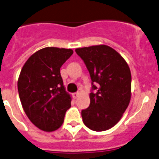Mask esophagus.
I'll return each instance as SVG.
<instances>
[{
	"instance_id": "esophagus-1",
	"label": "esophagus",
	"mask_w": 159,
	"mask_h": 159,
	"mask_svg": "<svg viewBox=\"0 0 159 159\" xmlns=\"http://www.w3.org/2000/svg\"><path fill=\"white\" fill-rule=\"evenodd\" d=\"M79 95H80V93H73V97L75 98V99H76V98H78V96H79Z\"/></svg>"
}]
</instances>
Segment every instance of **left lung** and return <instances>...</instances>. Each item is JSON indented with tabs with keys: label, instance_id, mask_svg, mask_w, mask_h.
I'll list each match as a JSON object with an SVG mask.
<instances>
[{
	"label": "left lung",
	"instance_id": "8db88e82",
	"mask_svg": "<svg viewBox=\"0 0 159 159\" xmlns=\"http://www.w3.org/2000/svg\"><path fill=\"white\" fill-rule=\"evenodd\" d=\"M83 59L96 93L89 94L90 105L81 111L84 124L96 132L107 130L120 121L131 99V72L124 58L105 44L76 48ZM98 83L97 87L93 84Z\"/></svg>",
	"mask_w": 159,
	"mask_h": 159
}]
</instances>
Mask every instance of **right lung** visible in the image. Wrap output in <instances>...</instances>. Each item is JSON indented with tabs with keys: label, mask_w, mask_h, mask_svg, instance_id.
<instances>
[{
	"label": "right lung",
	"mask_w": 159,
	"mask_h": 159,
	"mask_svg": "<svg viewBox=\"0 0 159 159\" xmlns=\"http://www.w3.org/2000/svg\"><path fill=\"white\" fill-rule=\"evenodd\" d=\"M70 48L46 47L30 56L18 79V91L26 116L39 129L61 126L72 98L66 91L60 67L73 54Z\"/></svg>",
	"instance_id": "1"
}]
</instances>
